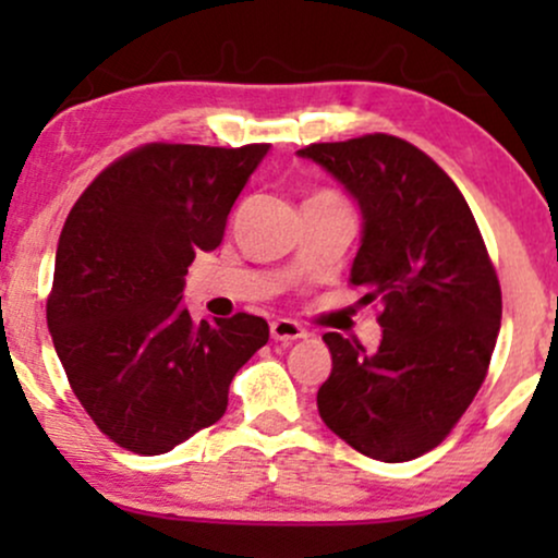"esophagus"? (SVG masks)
Wrapping results in <instances>:
<instances>
[{
	"mask_svg": "<svg viewBox=\"0 0 558 558\" xmlns=\"http://www.w3.org/2000/svg\"><path fill=\"white\" fill-rule=\"evenodd\" d=\"M270 336L275 341H283V343H291V341H301V338H306L310 332L301 328L299 323H293V319H275L270 325Z\"/></svg>",
	"mask_w": 558,
	"mask_h": 558,
	"instance_id": "esophagus-1",
	"label": "esophagus"
}]
</instances>
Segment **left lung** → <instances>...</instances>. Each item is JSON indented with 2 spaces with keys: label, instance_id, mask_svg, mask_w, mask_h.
<instances>
[{
  "label": "left lung",
  "instance_id": "8db88e82",
  "mask_svg": "<svg viewBox=\"0 0 558 558\" xmlns=\"http://www.w3.org/2000/svg\"><path fill=\"white\" fill-rule=\"evenodd\" d=\"M354 196L362 243L351 286L380 301V345L325 332L332 373L319 417L369 459L409 462L451 433L483 386L501 286L462 191L409 141L373 136L296 151Z\"/></svg>",
  "mask_w": 558,
  "mask_h": 558
}]
</instances>
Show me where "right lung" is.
Instances as JSON below:
<instances>
[{
    "instance_id": "obj_1",
    "label": "right lung",
    "mask_w": 558,
    "mask_h": 558,
    "mask_svg": "<svg viewBox=\"0 0 558 558\" xmlns=\"http://www.w3.org/2000/svg\"><path fill=\"white\" fill-rule=\"evenodd\" d=\"M270 144H146L70 209L47 323L88 417L133 453H168L228 409L235 373L270 338L262 317L196 323L181 304L196 252L226 235Z\"/></svg>"
}]
</instances>
